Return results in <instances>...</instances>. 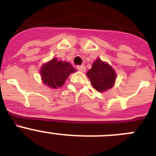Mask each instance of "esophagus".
I'll return each instance as SVG.
<instances>
[{"instance_id":"34e87169","label":"esophagus","mask_w":156,"mask_h":156,"mask_svg":"<svg viewBox=\"0 0 156 156\" xmlns=\"http://www.w3.org/2000/svg\"><path fill=\"white\" fill-rule=\"evenodd\" d=\"M77 69L79 70V71L84 73V72L86 71V67H85L83 65H82V66H77Z\"/></svg>"}]
</instances>
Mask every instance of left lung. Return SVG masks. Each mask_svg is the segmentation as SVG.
<instances>
[{
  "label": "left lung",
  "instance_id": "left-lung-1",
  "mask_svg": "<svg viewBox=\"0 0 156 156\" xmlns=\"http://www.w3.org/2000/svg\"><path fill=\"white\" fill-rule=\"evenodd\" d=\"M87 76L94 88L99 92H104L112 87L116 77L113 68L100 58H97L93 63L92 68L87 73Z\"/></svg>",
  "mask_w": 156,
  "mask_h": 156
}]
</instances>
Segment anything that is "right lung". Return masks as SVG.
<instances>
[{
    "instance_id": "1",
    "label": "right lung",
    "mask_w": 156,
    "mask_h": 156,
    "mask_svg": "<svg viewBox=\"0 0 156 156\" xmlns=\"http://www.w3.org/2000/svg\"><path fill=\"white\" fill-rule=\"evenodd\" d=\"M76 70L69 62L58 61L56 58L43 65L41 69L43 83L56 89L62 86L69 76Z\"/></svg>"
}]
</instances>
